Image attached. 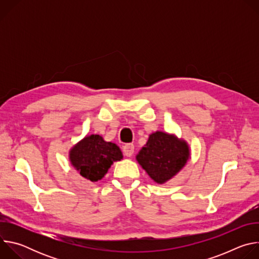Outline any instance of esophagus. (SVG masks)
<instances>
[{
	"label": "esophagus",
	"instance_id": "obj_1",
	"mask_svg": "<svg viewBox=\"0 0 259 259\" xmlns=\"http://www.w3.org/2000/svg\"><path fill=\"white\" fill-rule=\"evenodd\" d=\"M123 152L126 157H131L134 153V145L132 143H127L123 146Z\"/></svg>",
	"mask_w": 259,
	"mask_h": 259
}]
</instances>
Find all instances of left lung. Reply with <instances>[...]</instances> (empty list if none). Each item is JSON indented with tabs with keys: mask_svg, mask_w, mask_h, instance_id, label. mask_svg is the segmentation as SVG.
Masks as SVG:
<instances>
[{
	"mask_svg": "<svg viewBox=\"0 0 259 259\" xmlns=\"http://www.w3.org/2000/svg\"><path fill=\"white\" fill-rule=\"evenodd\" d=\"M189 155L186 142L167 133L156 132L150 135L136 159L151 178L164 183L186 165Z\"/></svg>",
	"mask_w": 259,
	"mask_h": 259,
	"instance_id": "1",
	"label": "left lung"
}]
</instances>
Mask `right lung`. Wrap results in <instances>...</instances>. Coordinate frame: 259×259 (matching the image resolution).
Listing matches in <instances>:
<instances>
[{
	"label": "right lung",
	"mask_w": 259,
	"mask_h": 259,
	"mask_svg": "<svg viewBox=\"0 0 259 259\" xmlns=\"http://www.w3.org/2000/svg\"><path fill=\"white\" fill-rule=\"evenodd\" d=\"M69 158L83 177L97 181L106 174L113 162L120 161L123 156L115 143L104 141L99 135H90L73 147Z\"/></svg>",
	"instance_id": "1"
}]
</instances>
